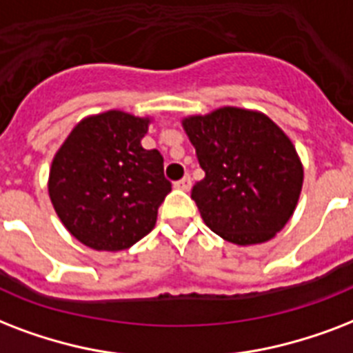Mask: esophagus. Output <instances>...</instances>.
<instances>
[{
  "instance_id": "obj_1",
  "label": "esophagus",
  "mask_w": 353,
  "mask_h": 353,
  "mask_svg": "<svg viewBox=\"0 0 353 353\" xmlns=\"http://www.w3.org/2000/svg\"><path fill=\"white\" fill-rule=\"evenodd\" d=\"M174 188H176V190L188 191L191 188V179H190V176H184V179H180L179 182H174Z\"/></svg>"
}]
</instances>
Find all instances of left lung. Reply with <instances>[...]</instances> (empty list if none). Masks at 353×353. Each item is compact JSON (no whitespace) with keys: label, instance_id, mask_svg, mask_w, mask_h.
Returning a JSON list of instances; mask_svg holds the SVG:
<instances>
[{"label":"left lung","instance_id":"left-lung-1","mask_svg":"<svg viewBox=\"0 0 353 353\" xmlns=\"http://www.w3.org/2000/svg\"><path fill=\"white\" fill-rule=\"evenodd\" d=\"M182 125L204 171L191 199L208 228L236 245L269 241L288 225L302 190L291 139L265 114L234 106Z\"/></svg>","mask_w":353,"mask_h":353}]
</instances>
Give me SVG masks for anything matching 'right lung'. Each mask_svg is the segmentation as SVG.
Returning a JSON list of instances; mask_svg holds the SVG:
<instances>
[{
  "label": "right lung",
  "instance_id": "right-lung-1",
  "mask_svg": "<svg viewBox=\"0 0 353 353\" xmlns=\"http://www.w3.org/2000/svg\"><path fill=\"white\" fill-rule=\"evenodd\" d=\"M149 119L119 110L86 117L54 154L49 196L62 225L95 250H125L157 225L171 191L162 154L141 147Z\"/></svg>",
  "mask_w": 353,
  "mask_h": 353
}]
</instances>
